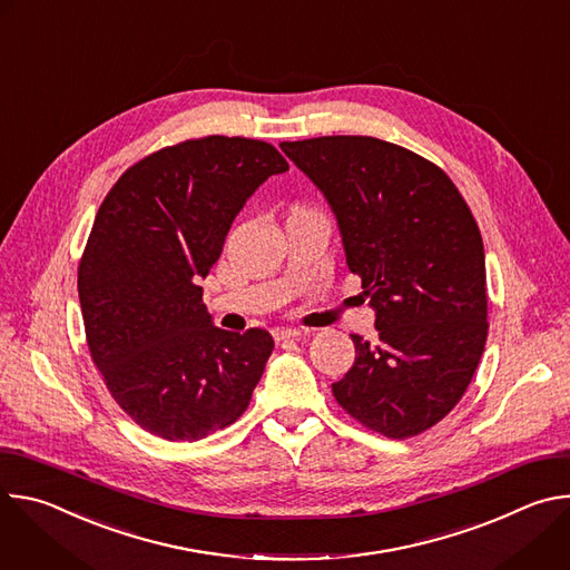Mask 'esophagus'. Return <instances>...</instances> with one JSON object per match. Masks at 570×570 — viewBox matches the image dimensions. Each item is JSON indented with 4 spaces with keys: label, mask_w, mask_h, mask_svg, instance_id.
<instances>
[{
    "label": "esophagus",
    "mask_w": 570,
    "mask_h": 570,
    "mask_svg": "<svg viewBox=\"0 0 570 570\" xmlns=\"http://www.w3.org/2000/svg\"><path fill=\"white\" fill-rule=\"evenodd\" d=\"M273 336H275L277 343H282V341H297L302 336V332L299 330H288V327H277L273 332Z\"/></svg>",
    "instance_id": "obj_1"
}]
</instances>
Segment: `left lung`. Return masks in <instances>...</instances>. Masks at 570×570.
I'll return each instance as SVG.
<instances>
[{
	"mask_svg": "<svg viewBox=\"0 0 570 570\" xmlns=\"http://www.w3.org/2000/svg\"><path fill=\"white\" fill-rule=\"evenodd\" d=\"M327 198L347 266L376 311L379 343L332 385L363 426L424 433L462 399L487 341L484 248L451 178L422 155L361 135L282 141Z\"/></svg>",
	"mask_w": 570,
	"mask_h": 570,
	"instance_id": "obj_1",
	"label": "left lung"
}]
</instances>
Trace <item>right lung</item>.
<instances>
[{"mask_svg": "<svg viewBox=\"0 0 570 570\" xmlns=\"http://www.w3.org/2000/svg\"><path fill=\"white\" fill-rule=\"evenodd\" d=\"M284 171L273 144L209 135L139 159L101 203L78 299L92 361L144 431L196 442L248 409L273 336L214 327L198 279L246 200Z\"/></svg>", "mask_w": 570, "mask_h": 570, "instance_id": "right-lung-1", "label": "right lung"}]
</instances>
